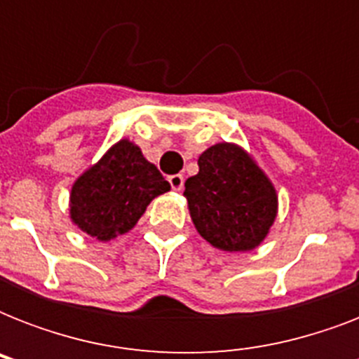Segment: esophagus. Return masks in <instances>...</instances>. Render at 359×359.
<instances>
[{"label": "esophagus", "instance_id": "34e87169", "mask_svg": "<svg viewBox=\"0 0 359 359\" xmlns=\"http://www.w3.org/2000/svg\"><path fill=\"white\" fill-rule=\"evenodd\" d=\"M168 180H169V184H171V188H173L175 191H180L182 188H184V177H182L180 173L171 175Z\"/></svg>", "mask_w": 359, "mask_h": 359}]
</instances>
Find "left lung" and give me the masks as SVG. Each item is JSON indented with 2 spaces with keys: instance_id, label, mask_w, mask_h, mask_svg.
Listing matches in <instances>:
<instances>
[{
  "instance_id": "obj_1",
  "label": "left lung",
  "mask_w": 359,
  "mask_h": 359,
  "mask_svg": "<svg viewBox=\"0 0 359 359\" xmlns=\"http://www.w3.org/2000/svg\"><path fill=\"white\" fill-rule=\"evenodd\" d=\"M199 173L184 182L197 233L224 251H250L261 244L278 214V196L244 149L218 143L203 152Z\"/></svg>"
}]
</instances>
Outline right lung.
<instances>
[{
    "label": "right lung",
    "instance_id": "right-lung-1",
    "mask_svg": "<svg viewBox=\"0 0 359 359\" xmlns=\"http://www.w3.org/2000/svg\"><path fill=\"white\" fill-rule=\"evenodd\" d=\"M169 190L168 180L147 162L140 147L121 140L74 182L70 218L93 238L111 240L128 233L149 203Z\"/></svg>",
    "mask_w": 359,
    "mask_h": 359
}]
</instances>
